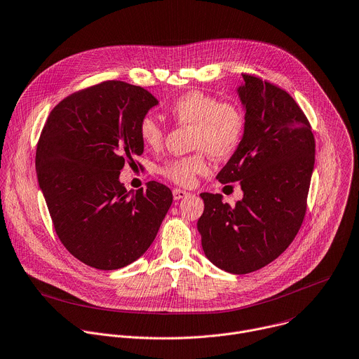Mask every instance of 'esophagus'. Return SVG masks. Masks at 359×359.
<instances>
[{
    "instance_id": "esophagus-1",
    "label": "esophagus",
    "mask_w": 359,
    "mask_h": 359,
    "mask_svg": "<svg viewBox=\"0 0 359 359\" xmlns=\"http://www.w3.org/2000/svg\"><path fill=\"white\" fill-rule=\"evenodd\" d=\"M186 196H189V193L184 191V190H180V189H175V190H173V198H175V200H182V198H184Z\"/></svg>"
}]
</instances>
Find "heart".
<instances>
[{
	"label": "heart",
	"instance_id": "b5f03b06",
	"mask_svg": "<svg viewBox=\"0 0 359 359\" xmlns=\"http://www.w3.org/2000/svg\"><path fill=\"white\" fill-rule=\"evenodd\" d=\"M169 114L180 126L191 127V148L197 152L173 158L161 166V173L180 186H191L196 177L208 172V155L229 156L241 144L245 131V115L233 101L218 100L215 95L191 90L176 98ZM145 147L158 149L165 140L162 126L152 116H144L138 127Z\"/></svg>",
	"mask_w": 359,
	"mask_h": 359
}]
</instances>
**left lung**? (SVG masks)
Here are the masks:
<instances>
[{
  "instance_id": "1",
  "label": "left lung",
  "mask_w": 359,
  "mask_h": 359,
  "mask_svg": "<svg viewBox=\"0 0 359 359\" xmlns=\"http://www.w3.org/2000/svg\"><path fill=\"white\" fill-rule=\"evenodd\" d=\"M243 79L236 93L245 109L244 137L217 179L240 182L244 197L229 205L221 194L201 193L197 221L208 261L233 275L266 266L292 244L316 154L309 119L290 94L251 74Z\"/></svg>"
}]
</instances>
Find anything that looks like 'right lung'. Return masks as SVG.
Returning a JSON list of instances; mask_svg holds the SVG:
<instances>
[{"instance_id":"add662e5","label":"right lung","mask_w":359,"mask_h":359,"mask_svg":"<svg viewBox=\"0 0 359 359\" xmlns=\"http://www.w3.org/2000/svg\"><path fill=\"white\" fill-rule=\"evenodd\" d=\"M156 104L144 87L102 81L62 100L42 130L36 172L55 231L91 268L114 271L142 257L172 205L158 182L133 194L119 182L144 152L138 127Z\"/></svg>"}]
</instances>
